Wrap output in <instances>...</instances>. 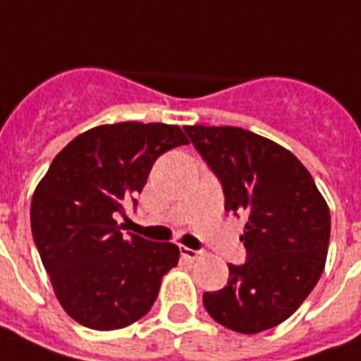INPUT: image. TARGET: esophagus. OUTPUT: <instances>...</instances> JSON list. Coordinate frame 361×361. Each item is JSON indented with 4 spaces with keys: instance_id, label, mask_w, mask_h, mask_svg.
Here are the masks:
<instances>
[{
    "instance_id": "esophagus-1",
    "label": "esophagus",
    "mask_w": 361,
    "mask_h": 361,
    "mask_svg": "<svg viewBox=\"0 0 361 361\" xmlns=\"http://www.w3.org/2000/svg\"><path fill=\"white\" fill-rule=\"evenodd\" d=\"M180 252L181 256L185 257V259H189V262H198V259H202V256H204V252L202 250H192V248L187 247H181Z\"/></svg>"
}]
</instances>
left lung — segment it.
Listing matches in <instances>:
<instances>
[{
  "label": "left lung",
  "mask_w": 361,
  "mask_h": 361,
  "mask_svg": "<svg viewBox=\"0 0 361 361\" xmlns=\"http://www.w3.org/2000/svg\"><path fill=\"white\" fill-rule=\"evenodd\" d=\"M219 180L226 213L245 215L248 259L228 265L221 291L204 293L207 313L239 334L278 326L297 312L324 271L330 209L312 174L274 140L233 126H185Z\"/></svg>",
  "instance_id": "1"
}]
</instances>
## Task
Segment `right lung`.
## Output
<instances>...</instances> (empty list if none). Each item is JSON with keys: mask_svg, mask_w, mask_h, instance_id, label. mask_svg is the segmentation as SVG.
<instances>
[{"mask_svg": "<svg viewBox=\"0 0 361 361\" xmlns=\"http://www.w3.org/2000/svg\"><path fill=\"white\" fill-rule=\"evenodd\" d=\"M181 145L189 139L180 126H96L64 146L38 181L35 245L59 304L75 323L118 330L154 306L180 248L122 235L114 216L142 190L155 159Z\"/></svg>", "mask_w": 361, "mask_h": 361, "instance_id": "right-lung-1", "label": "right lung"}]
</instances>
